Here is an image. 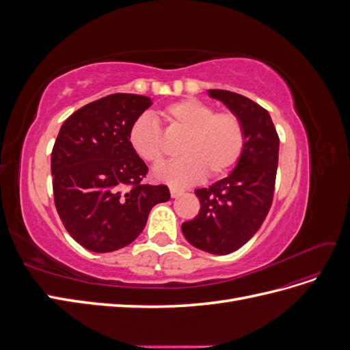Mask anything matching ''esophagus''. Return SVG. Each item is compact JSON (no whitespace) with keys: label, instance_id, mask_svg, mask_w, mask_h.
Segmentation results:
<instances>
[{"label":"esophagus","instance_id":"esophagus-1","mask_svg":"<svg viewBox=\"0 0 350 350\" xmlns=\"http://www.w3.org/2000/svg\"><path fill=\"white\" fill-rule=\"evenodd\" d=\"M169 191H171V197L172 198H176V197H179V196L184 193V189L176 188V187H169Z\"/></svg>","mask_w":350,"mask_h":350}]
</instances>
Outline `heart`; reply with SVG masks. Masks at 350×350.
<instances>
[{"label":"heart","instance_id":"heart-1","mask_svg":"<svg viewBox=\"0 0 350 350\" xmlns=\"http://www.w3.org/2000/svg\"><path fill=\"white\" fill-rule=\"evenodd\" d=\"M215 107L196 98L167 105L161 118L167 131L185 133L178 147L179 159L156 169V176L174 185H189L204 174L220 178L237 166L245 149V126L232 111L215 112ZM129 142L135 154L150 165L162 163L165 139L152 115H140L129 131Z\"/></svg>","mask_w":350,"mask_h":350}]
</instances>
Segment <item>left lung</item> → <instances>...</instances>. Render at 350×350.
Masks as SVG:
<instances>
[{
    "instance_id": "left-lung-1",
    "label": "left lung",
    "mask_w": 350,
    "mask_h": 350,
    "mask_svg": "<svg viewBox=\"0 0 350 350\" xmlns=\"http://www.w3.org/2000/svg\"><path fill=\"white\" fill-rule=\"evenodd\" d=\"M245 126V149L226 178L196 189L200 211L181 229L193 247L216 256L241 248L260 229L271 207L279 162V135L270 113L242 94L210 89Z\"/></svg>"
}]
</instances>
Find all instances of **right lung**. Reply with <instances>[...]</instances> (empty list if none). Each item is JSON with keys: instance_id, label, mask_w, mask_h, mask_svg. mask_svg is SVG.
Instances as JSON below:
<instances>
[{"instance_id": "add662e5", "label": "right lung", "mask_w": 350, "mask_h": 350, "mask_svg": "<svg viewBox=\"0 0 350 350\" xmlns=\"http://www.w3.org/2000/svg\"><path fill=\"white\" fill-rule=\"evenodd\" d=\"M152 105L115 93L84 105L62 124L51 154L55 207L62 225L93 252L124 248L150 210L171 198L166 185L143 184L147 169L129 142L131 124Z\"/></svg>"}]
</instances>
